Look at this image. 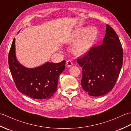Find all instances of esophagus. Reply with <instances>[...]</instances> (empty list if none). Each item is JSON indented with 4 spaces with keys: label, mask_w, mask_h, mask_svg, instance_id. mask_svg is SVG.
<instances>
[{
    "label": "esophagus",
    "mask_w": 131,
    "mask_h": 131,
    "mask_svg": "<svg viewBox=\"0 0 131 131\" xmlns=\"http://www.w3.org/2000/svg\"><path fill=\"white\" fill-rule=\"evenodd\" d=\"M73 65V63L72 62V61L70 60H68L66 61V66H68V67H71Z\"/></svg>",
    "instance_id": "34e87169"
}]
</instances>
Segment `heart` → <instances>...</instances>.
<instances>
[{
    "mask_svg": "<svg viewBox=\"0 0 131 131\" xmlns=\"http://www.w3.org/2000/svg\"><path fill=\"white\" fill-rule=\"evenodd\" d=\"M98 35V30L93 26L80 27L75 29L66 39V43L73 44V52L81 56L87 53L92 47Z\"/></svg>",
    "mask_w": 131,
    "mask_h": 131,
    "instance_id": "heart-1",
    "label": "heart"
}]
</instances>
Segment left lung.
<instances>
[{"mask_svg":"<svg viewBox=\"0 0 131 131\" xmlns=\"http://www.w3.org/2000/svg\"><path fill=\"white\" fill-rule=\"evenodd\" d=\"M123 51L120 40L106 25L102 44L93 47L77 62L82 68L81 85L91 96H101L112 90L122 67Z\"/></svg>","mask_w":131,"mask_h":131,"instance_id":"8db88e82","label":"left lung"}]
</instances>
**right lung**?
I'll use <instances>...</instances> for the list:
<instances>
[{
  "label": "right lung",
  "instance_id": "add662e5",
  "mask_svg": "<svg viewBox=\"0 0 131 131\" xmlns=\"http://www.w3.org/2000/svg\"><path fill=\"white\" fill-rule=\"evenodd\" d=\"M66 61L47 62L34 68H27L16 58L15 38L8 55V64L17 88L21 93L37 100L50 99L57 89L58 77L65 69Z\"/></svg>",
  "mask_w": 131,
  "mask_h": 131
}]
</instances>
